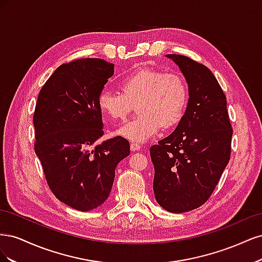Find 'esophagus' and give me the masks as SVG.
Here are the masks:
<instances>
[{"label":"esophagus","instance_id":"esophagus-1","mask_svg":"<svg viewBox=\"0 0 262 262\" xmlns=\"http://www.w3.org/2000/svg\"><path fill=\"white\" fill-rule=\"evenodd\" d=\"M130 147H131V150H139L141 148V144L136 143V142H132L130 144Z\"/></svg>","mask_w":262,"mask_h":262}]
</instances>
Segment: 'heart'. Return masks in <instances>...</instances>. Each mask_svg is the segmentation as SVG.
<instances>
[{
    "mask_svg": "<svg viewBox=\"0 0 262 262\" xmlns=\"http://www.w3.org/2000/svg\"><path fill=\"white\" fill-rule=\"evenodd\" d=\"M122 94L101 91L97 98L100 112L113 120H124L133 110L138 116L115 134L136 143L145 142L161 130L180 122L188 104V86L177 73L142 69L123 77Z\"/></svg>",
    "mask_w": 262,
    "mask_h": 262,
    "instance_id": "obj_1",
    "label": "heart"
}]
</instances>
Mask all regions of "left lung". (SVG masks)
Listing matches in <instances>:
<instances>
[{
	"instance_id": "8db88e82",
	"label": "left lung",
	"mask_w": 262,
	"mask_h": 262,
	"mask_svg": "<svg viewBox=\"0 0 262 262\" xmlns=\"http://www.w3.org/2000/svg\"><path fill=\"white\" fill-rule=\"evenodd\" d=\"M179 67L189 91L177 128L150 146L157 203L171 213L194 210L215 189L231 157L233 129L224 92L211 71L186 55L166 54Z\"/></svg>"
}]
</instances>
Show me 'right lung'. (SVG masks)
Masks as SVG:
<instances>
[{
  "label": "right lung",
  "mask_w": 262,
  "mask_h": 262,
  "mask_svg": "<svg viewBox=\"0 0 262 262\" xmlns=\"http://www.w3.org/2000/svg\"><path fill=\"white\" fill-rule=\"evenodd\" d=\"M114 72L113 63L102 59L64 63L42 86L35 108V152L48 186L61 202L82 212L108 199L117 165L130 154L121 137L96 145L104 136L97 98Z\"/></svg>",
  "instance_id": "add662e5"
}]
</instances>
